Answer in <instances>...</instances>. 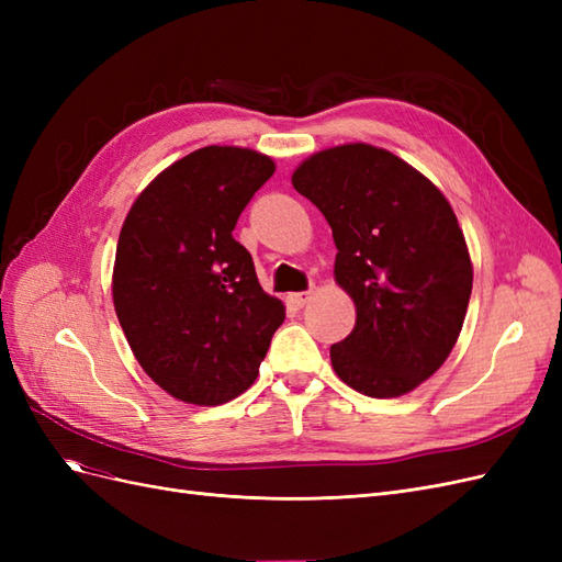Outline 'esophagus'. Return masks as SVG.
<instances>
[{
	"instance_id": "obj_1",
	"label": "esophagus",
	"mask_w": 562,
	"mask_h": 562,
	"mask_svg": "<svg viewBox=\"0 0 562 562\" xmlns=\"http://www.w3.org/2000/svg\"><path fill=\"white\" fill-rule=\"evenodd\" d=\"M312 300V291H307V293H291L288 295V304H291L293 310H302L304 304H307Z\"/></svg>"
}]
</instances>
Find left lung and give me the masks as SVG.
<instances>
[{
  "mask_svg": "<svg viewBox=\"0 0 562 562\" xmlns=\"http://www.w3.org/2000/svg\"><path fill=\"white\" fill-rule=\"evenodd\" d=\"M293 187L326 215L335 281L356 326L330 347L337 378L370 398H396L446 363L467 316L473 267L450 201L389 149H321Z\"/></svg>",
  "mask_w": 562,
  "mask_h": 562,
  "instance_id": "obj_1",
  "label": "left lung"
}]
</instances>
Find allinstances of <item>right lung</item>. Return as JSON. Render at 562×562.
Here are the masks:
<instances>
[{
	"label": "right lung",
	"mask_w": 562,
	"mask_h": 562,
	"mask_svg": "<svg viewBox=\"0 0 562 562\" xmlns=\"http://www.w3.org/2000/svg\"><path fill=\"white\" fill-rule=\"evenodd\" d=\"M274 171L248 147H201L164 168L124 220L114 312L143 370L178 401L223 405L244 394L285 318L232 236Z\"/></svg>",
	"instance_id": "1"
}]
</instances>
